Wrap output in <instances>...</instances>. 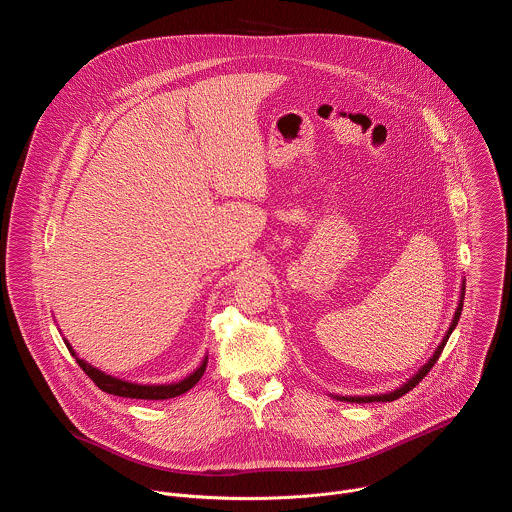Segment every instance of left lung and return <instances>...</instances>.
Listing matches in <instances>:
<instances>
[{"label":"left lung","mask_w":512,"mask_h":512,"mask_svg":"<svg viewBox=\"0 0 512 512\" xmlns=\"http://www.w3.org/2000/svg\"><path fill=\"white\" fill-rule=\"evenodd\" d=\"M464 294H466V285H462V296H460V304H458V308H456V314H454V320H452V324H450V330L446 332V336H444V340H442V344L435 348V352H433V356L423 364V367L403 385V387H399V389H395V391H391V393H387V395H369V397H336V399H340V401H348V403H375V401H383V403H387V401H395V399H399V397H403L405 393H409L429 371H431V367L433 364L437 362V358H440V354H442V350H444V346H446V342H448V338H450V334L454 332V328H456V324H458V320H460V316H462V306H464Z\"/></svg>","instance_id":"8db88e82"}]
</instances>
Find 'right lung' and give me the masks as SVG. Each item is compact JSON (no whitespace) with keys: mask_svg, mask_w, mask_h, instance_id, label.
Returning a JSON list of instances; mask_svg holds the SVG:
<instances>
[{"mask_svg":"<svg viewBox=\"0 0 512 512\" xmlns=\"http://www.w3.org/2000/svg\"><path fill=\"white\" fill-rule=\"evenodd\" d=\"M66 348L70 350V354L77 358L79 367L85 371V375L105 393L109 395H117V397H129V399H148V401H160V399H172V397H178L186 391H190L198 381L200 377L204 375L206 371V362H208V356L202 360L200 367L188 375L186 379L178 381V383H172V385H137V383H129V381H123V379H115L111 375H105L103 371L91 367L89 362H85L83 358L77 356V352L72 350V346L64 340Z\"/></svg>","mask_w":512,"mask_h":512,"instance_id":"1","label":"right lung"}]
</instances>
